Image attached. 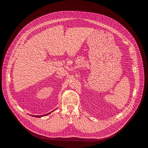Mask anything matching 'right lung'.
<instances>
[{
  "label": "right lung",
  "instance_id": "obj_1",
  "mask_svg": "<svg viewBox=\"0 0 148 148\" xmlns=\"http://www.w3.org/2000/svg\"><path fill=\"white\" fill-rule=\"evenodd\" d=\"M56 110V109H55ZM53 111H54V110H52V112H49V113H48V114H44V115H33V117H43V116H46V115H49V114H50L51 112H52Z\"/></svg>",
  "mask_w": 148,
  "mask_h": 148
}]
</instances>
